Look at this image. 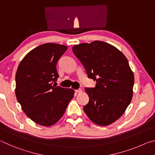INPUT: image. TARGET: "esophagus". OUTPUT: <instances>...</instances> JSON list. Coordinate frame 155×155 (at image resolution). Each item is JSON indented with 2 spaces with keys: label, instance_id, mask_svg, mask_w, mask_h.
<instances>
[{
  "label": "esophagus",
  "instance_id": "obj_1",
  "mask_svg": "<svg viewBox=\"0 0 155 155\" xmlns=\"http://www.w3.org/2000/svg\"><path fill=\"white\" fill-rule=\"evenodd\" d=\"M75 91L77 93H81V92H82V90H81V89H78V90H76Z\"/></svg>",
  "mask_w": 155,
  "mask_h": 155
}]
</instances>
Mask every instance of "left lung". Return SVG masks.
Returning a JSON list of instances; mask_svg holds the SVG:
<instances>
[{
    "mask_svg": "<svg viewBox=\"0 0 155 155\" xmlns=\"http://www.w3.org/2000/svg\"><path fill=\"white\" fill-rule=\"evenodd\" d=\"M87 77L96 81L95 87L85 88L89 103L83 107L95 124L107 126L119 119L131 101L134 75L121 51L102 41L72 47Z\"/></svg>",
    "mask_w": 155,
    "mask_h": 155,
    "instance_id": "left-lung-1",
    "label": "left lung"
}]
</instances>
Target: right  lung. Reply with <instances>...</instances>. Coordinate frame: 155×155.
I'll return each instance as SVG.
<instances>
[{
  "label": "right lung",
  "instance_id": "1",
  "mask_svg": "<svg viewBox=\"0 0 155 155\" xmlns=\"http://www.w3.org/2000/svg\"><path fill=\"white\" fill-rule=\"evenodd\" d=\"M68 47L46 43L36 47L18 65L15 96L26 115L36 124L51 127L61 118L73 96L72 89L52 85L57 80V63Z\"/></svg>",
  "mask_w": 155,
  "mask_h": 155
}]
</instances>
